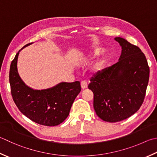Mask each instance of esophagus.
<instances>
[{
	"mask_svg": "<svg viewBox=\"0 0 157 157\" xmlns=\"http://www.w3.org/2000/svg\"><path fill=\"white\" fill-rule=\"evenodd\" d=\"M81 87L82 89H85L88 87L87 82L86 81H82L81 82Z\"/></svg>",
	"mask_w": 157,
	"mask_h": 157,
	"instance_id": "obj_1",
	"label": "esophagus"
}]
</instances>
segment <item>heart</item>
<instances>
[{
	"label": "heart",
	"instance_id": "1",
	"mask_svg": "<svg viewBox=\"0 0 157 157\" xmlns=\"http://www.w3.org/2000/svg\"><path fill=\"white\" fill-rule=\"evenodd\" d=\"M103 48L101 47H97L93 48V50L88 51L86 54L84 56H83L80 60H79V64H87L90 62L91 60L94 59L95 58H97L98 56L102 53L103 52ZM107 61V57L105 55L101 58L100 60L97 61L95 63L93 67H92V72L93 73H99L102 72L104 68H105V63Z\"/></svg>",
	"mask_w": 157,
	"mask_h": 157
}]
</instances>
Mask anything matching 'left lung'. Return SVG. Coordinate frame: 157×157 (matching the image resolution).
Returning <instances> with one entry per match:
<instances>
[{"label":"left lung","mask_w":157,"mask_h":157,"mask_svg":"<svg viewBox=\"0 0 157 157\" xmlns=\"http://www.w3.org/2000/svg\"><path fill=\"white\" fill-rule=\"evenodd\" d=\"M121 46L118 62L91 78L93 106L103 121L116 122L134 114L144 102L150 69L145 55L124 38H114Z\"/></svg>","instance_id":"left-lung-1"}]
</instances>
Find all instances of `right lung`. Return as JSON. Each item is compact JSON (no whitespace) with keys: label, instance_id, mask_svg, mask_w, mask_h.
<instances>
[{"label":"right lung","instance_id":"right-lung-1","mask_svg":"<svg viewBox=\"0 0 157 157\" xmlns=\"http://www.w3.org/2000/svg\"><path fill=\"white\" fill-rule=\"evenodd\" d=\"M33 43L24 45L11 63L9 83L11 94L20 111L33 122L54 127L60 124L69 114L72 104L81 91L80 82H60L52 88L35 90L27 86L17 71L20 52Z\"/></svg>","mask_w":157,"mask_h":157}]
</instances>
